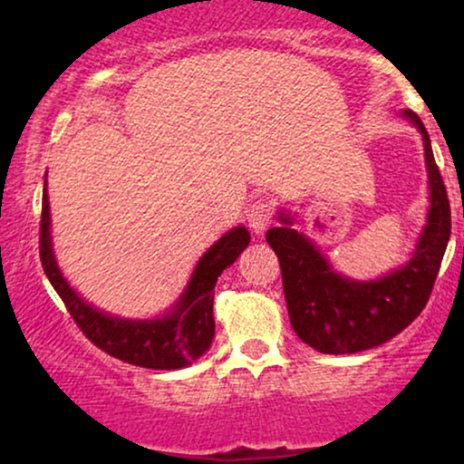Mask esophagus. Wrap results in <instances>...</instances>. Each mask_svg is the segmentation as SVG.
Segmentation results:
<instances>
[{
  "instance_id": "obj_1",
  "label": "esophagus",
  "mask_w": 464,
  "mask_h": 464,
  "mask_svg": "<svg viewBox=\"0 0 464 464\" xmlns=\"http://www.w3.org/2000/svg\"><path fill=\"white\" fill-rule=\"evenodd\" d=\"M246 219H249V226H251L253 232L262 234L272 221V205L268 200H257L256 205L249 208V215H246Z\"/></svg>"
}]
</instances>
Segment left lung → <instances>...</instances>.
I'll return each mask as SVG.
<instances>
[{"instance_id": "left-lung-1", "label": "left lung", "mask_w": 464, "mask_h": 464, "mask_svg": "<svg viewBox=\"0 0 464 464\" xmlns=\"http://www.w3.org/2000/svg\"><path fill=\"white\" fill-rule=\"evenodd\" d=\"M401 118L420 132L429 177L427 224L408 262L373 281H357L334 270L319 246L291 227L287 211H278L281 226L266 232L281 264L291 327L319 353L353 354L395 338L427 306L440 272L452 227L446 186L422 120L410 110Z\"/></svg>"}]
</instances>
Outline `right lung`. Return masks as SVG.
<instances>
[{
  "mask_svg": "<svg viewBox=\"0 0 464 464\" xmlns=\"http://www.w3.org/2000/svg\"><path fill=\"white\" fill-rule=\"evenodd\" d=\"M251 234L245 226L227 230L202 253L189 281L173 306L154 319H122L94 308L75 291L56 264L50 232V202L46 179L42 196L40 257L48 281L65 302L69 314L86 338L111 357L148 370H181L211 348L215 335L213 291L221 272L246 249Z\"/></svg>",
  "mask_w": 464,
  "mask_h": 464,
  "instance_id": "1",
  "label": "right lung"
}]
</instances>
